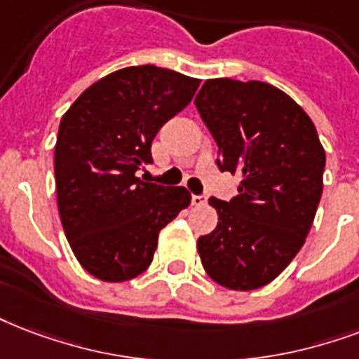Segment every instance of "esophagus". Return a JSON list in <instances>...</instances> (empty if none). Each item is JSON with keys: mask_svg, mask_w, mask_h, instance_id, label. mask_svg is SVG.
<instances>
[{"mask_svg": "<svg viewBox=\"0 0 359 359\" xmlns=\"http://www.w3.org/2000/svg\"><path fill=\"white\" fill-rule=\"evenodd\" d=\"M207 203V198L205 196H191V205H196V207H201V205Z\"/></svg>", "mask_w": 359, "mask_h": 359, "instance_id": "1", "label": "esophagus"}]
</instances>
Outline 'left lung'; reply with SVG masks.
I'll use <instances>...</instances> for the list:
<instances>
[{"label": "left lung", "instance_id": "obj_1", "mask_svg": "<svg viewBox=\"0 0 359 359\" xmlns=\"http://www.w3.org/2000/svg\"><path fill=\"white\" fill-rule=\"evenodd\" d=\"M194 103L218 144L220 171L241 175L233 199H209L218 226L198 239L199 258L224 288H262L307 239L322 198L324 147L309 114L267 82L209 79Z\"/></svg>", "mask_w": 359, "mask_h": 359}]
</instances>
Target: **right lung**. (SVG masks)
Here are the masks:
<instances>
[{"mask_svg": "<svg viewBox=\"0 0 359 359\" xmlns=\"http://www.w3.org/2000/svg\"><path fill=\"white\" fill-rule=\"evenodd\" d=\"M199 79L156 65L124 67L82 92L54 149L58 210L79 264L105 283L147 271L158 235L191 201L182 186L143 182L152 139L191 101Z\"/></svg>", "mask_w": 359, "mask_h": 359, "instance_id": "right-lung-1", "label": "right lung"}]
</instances>
